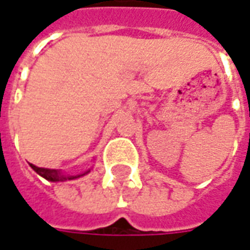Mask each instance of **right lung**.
I'll list each match as a JSON object with an SVG mask.
<instances>
[{"label": "right lung", "instance_id": "obj_1", "mask_svg": "<svg viewBox=\"0 0 250 250\" xmlns=\"http://www.w3.org/2000/svg\"><path fill=\"white\" fill-rule=\"evenodd\" d=\"M31 167L36 171L40 176H43L44 179H47V180H51V182H60V180H67V179H75V178H79V176H82V175H78V176H71V178H65L63 176L62 173L58 171V169H47V168H40V167H36V166H33L31 164ZM88 172V171H87ZM86 172V173H87ZM84 175V173H83Z\"/></svg>", "mask_w": 250, "mask_h": 250}]
</instances>
